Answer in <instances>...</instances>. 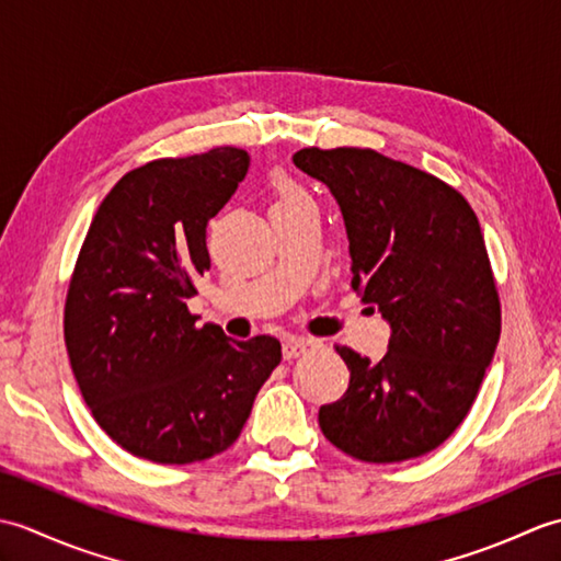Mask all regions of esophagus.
Segmentation results:
<instances>
[{
  "mask_svg": "<svg viewBox=\"0 0 561 561\" xmlns=\"http://www.w3.org/2000/svg\"><path fill=\"white\" fill-rule=\"evenodd\" d=\"M316 347V340L311 337H289L287 342H284V359H296V356L306 354L308 350Z\"/></svg>",
  "mask_w": 561,
  "mask_h": 561,
  "instance_id": "obj_1",
  "label": "esophagus"
}]
</instances>
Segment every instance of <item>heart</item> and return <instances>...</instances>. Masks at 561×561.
<instances>
[{
  "instance_id": "heart-1",
  "label": "heart",
  "mask_w": 561,
  "mask_h": 561,
  "mask_svg": "<svg viewBox=\"0 0 561 561\" xmlns=\"http://www.w3.org/2000/svg\"><path fill=\"white\" fill-rule=\"evenodd\" d=\"M277 195H279V202L277 205H287V202H296V199H304V195L296 190L291 183L287 181H277Z\"/></svg>"
}]
</instances>
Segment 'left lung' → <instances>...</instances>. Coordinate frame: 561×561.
I'll use <instances>...</instances> for the list:
<instances>
[{"label": "left lung", "mask_w": 561, "mask_h": 561, "mask_svg": "<svg viewBox=\"0 0 561 561\" xmlns=\"http://www.w3.org/2000/svg\"><path fill=\"white\" fill-rule=\"evenodd\" d=\"M294 165L335 197L352 289L390 325L378 362L337 347L350 388L320 428L356 460L420 458L468 416L502 332L480 221L458 190L374 149L311 147Z\"/></svg>", "instance_id": "8db88e82"}]
</instances>
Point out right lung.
Instances as JSON below:
<instances>
[{
	"label": "right lung",
	"mask_w": 561,
	"mask_h": 561,
	"mask_svg": "<svg viewBox=\"0 0 561 561\" xmlns=\"http://www.w3.org/2000/svg\"><path fill=\"white\" fill-rule=\"evenodd\" d=\"M248 165L236 147L139 165L83 238L65 304L71 371L93 420L137 458L185 465L226 450L282 362L279 340L238 342L187 311L209 270L207 221Z\"/></svg>",
	"instance_id": "1"
}]
</instances>
